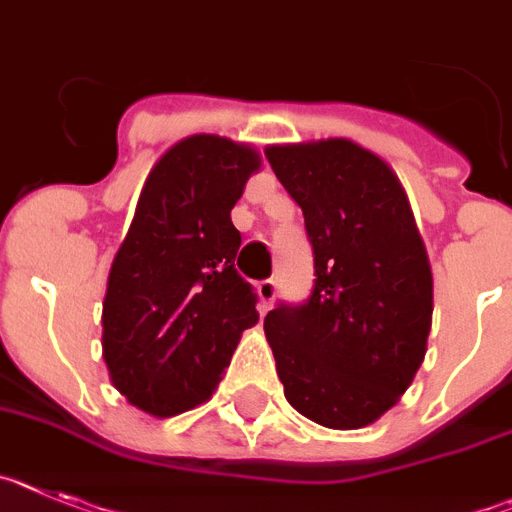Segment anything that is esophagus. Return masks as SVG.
I'll return each instance as SVG.
<instances>
[{"label": "esophagus", "instance_id": "34e87169", "mask_svg": "<svg viewBox=\"0 0 512 512\" xmlns=\"http://www.w3.org/2000/svg\"><path fill=\"white\" fill-rule=\"evenodd\" d=\"M257 296H260L262 311H268L270 306H273L275 296H278V283H275L273 278H268V281H260L257 283Z\"/></svg>", "mask_w": 512, "mask_h": 512}]
</instances>
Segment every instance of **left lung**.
I'll return each mask as SVG.
<instances>
[{"label": "left lung", "instance_id": "obj_1", "mask_svg": "<svg viewBox=\"0 0 512 512\" xmlns=\"http://www.w3.org/2000/svg\"><path fill=\"white\" fill-rule=\"evenodd\" d=\"M304 213L314 286L281 301L265 335L293 410L324 428L379 420L412 384L433 317V275L397 175L348 139L268 146Z\"/></svg>", "mask_w": 512, "mask_h": 512}]
</instances>
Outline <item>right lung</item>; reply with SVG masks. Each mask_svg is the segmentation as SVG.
<instances>
[{"instance_id":"add662e5","label":"right lung","mask_w":512,"mask_h":512,"mask_svg":"<svg viewBox=\"0 0 512 512\" xmlns=\"http://www.w3.org/2000/svg\"><path fill=\"white\" fill-rule=\"evenodd\" d=\"M260 167L250 146L190 136L149 172L102 304V350L123 397L157 417L216 391L257 322V293L234 268L231 208Z\"/></svg>"}]
</instances>
